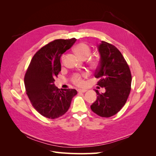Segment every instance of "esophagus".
Here are the masks:
<instances>
[{
    "mask_svg": "<svg viewBox=\"0 0 156 156\" xmlns=\"http://www.w3.org/2000/svg\"><path fill=\"white\" fill-rule=\"evenodd\" d=\"M77 91H78L79 92H80V93H84V92H87V90L86 89H79Z\"/></svg>",
    "mask_w": 156,
    "mask_h": 156,
    "instance_id": "34e87169",
    "label": "esophagus"
}]
</instances>
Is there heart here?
Masks as SVG:
<instances>
[{"mask_svg":"<svg viewBox=\"0 0 156 156\" xmlns=\"http://www.w3.org/2000/svg\"><path fill=\"white\" fill-rule=\"evenodd\" d=\"M73 51L79 58L82 59H86L91 53V49L90 47L84 43H79L74 47ZM88 64L92 68H96L99 64V60L96 58H92L88 60ZM88 76V73L83 72L82 73H74L71 80L72 82L79 87H83L84 85V81L83 79Z\"/></svg>","mask_w":156,"mask_h":156,"instance_id":"1","label":"heart"}]
</instances>
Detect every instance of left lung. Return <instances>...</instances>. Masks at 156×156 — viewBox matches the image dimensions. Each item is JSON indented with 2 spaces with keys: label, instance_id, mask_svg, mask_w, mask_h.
I'll return each instance as SVG.
<instances>
[{
  "label": "left lung",
  "instance_id": "1",
  "mask_svg": "<svg viewBox=\"0 0 156 156\" xmlns=\"http://www.w3.org/2000/svg\"><path fill=\"white\" fill-rule=\"evenodd\" d=\"M100 65L96 70L97 85L105 87V93L96 90L97 100L90 106L101 117L108 118L119 112L127 101L131 91V73L128 64L115 45L102 41L98 47Z\"/></svg>",
  "mask_w": 156,
  "mask_h": 156
}]
</instances>
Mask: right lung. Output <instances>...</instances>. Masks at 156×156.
I'll use <instances>...</instances> for the list:
<instances>
[{
	"instance_id": "obj_1",
	"label": "right lung",
	"mask_w": 156,
	"mask_h": 156,
	"mask_svg": "<svg viewBox=\"0 0 156 156\" xmlns=\"http://www.w3.org/2000/svg\"><path fill=\"white\" fill-rule=\"evenodd\" d=\"M76 40L73 37L49 42L36 52L27 68L24 78L26 94L35 109L48 119L64 115L77 94L76 90H60L54 84L61 71V55Z\"/></svg>"
}]
</instances>
